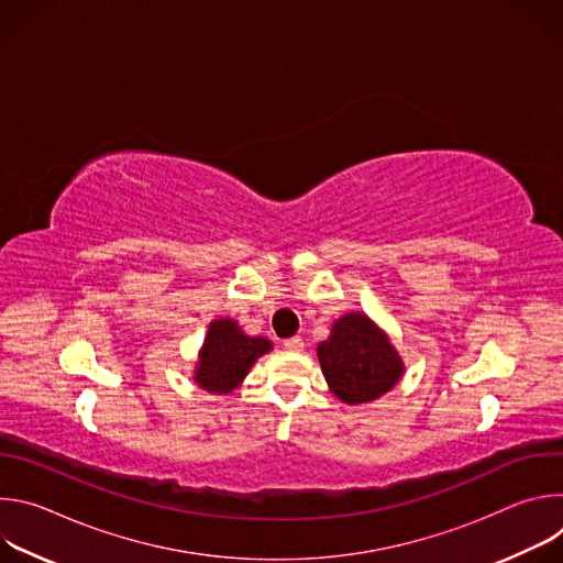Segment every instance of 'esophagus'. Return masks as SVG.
Here are the masks:
<instances>
[{"instance_id": "esophagus-1", "label": "esophagus", "mask_w": 563, "mask_h": 563, "mask_svg": "<svg viewBox=\"0 0 563 563\" xmlns=\"http://www.w3.org/2000/svg\"><path fill=\"white\" fill-rule=\"evenodd\" d=\"M283 347L289 350V352H300V350H302V339H300V336L285 339V341H283Z\"/></svg>"}]
</instances>
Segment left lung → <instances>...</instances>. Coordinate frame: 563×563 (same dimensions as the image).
<instances>
[{"label":"left lung","instance_id":"8db88e82","mask_svg":"<svg viewBox=\"0 0 563 563\" xmlns=\"http://www.w3.org/2000/svg\"><path fill=\"white\" fill-rule=\"evenodd\" d=\"M318 361L332 391L350 406L383 396L404 372L396 350L363 313L336 320L332 336L318 345Z\"/></svg>","mask_w":563,"mask_h":563}]
</instances>
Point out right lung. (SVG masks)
<instances>
[{"instance_id":"obj_1","label":"right lung","mask_w":563,"mask_h":563,"mask_svg":"<svg viewBox=\"0 0 563 563\" xmlns=\"http://www.w3.org/2000/svg\"><path fill=\"white\" fill-rule=\"evenodd\" d=\"M272 350L267 339H252L238 330L233 320H216L209 325L196 383L207 391L222 394L243 383L258 356Z\"/></svg>"}]
</instances>
